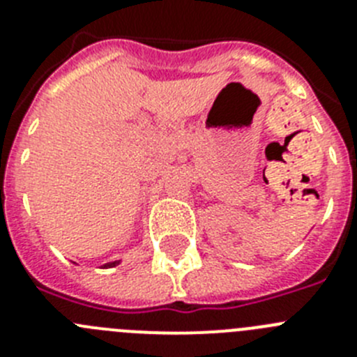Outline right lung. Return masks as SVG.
<instances>
[{
	"label": "right lung",
	"mask_w": 357,
	"mask_h": 357,
	"mask_svg": "<svg viewBox=\"0 0 357 357\" xmlns=\"http://www.w3.org/2000/svg\"><path fill=\"white\" fill-rule=\"evenodd\" d=\"M119 263H121V259H118V261H110V263L102 264V266H100V268H114V266H118ZM75 264H77V263H75Z\"/></svg>",
	"instance_id": "1"
}]
</instances>
